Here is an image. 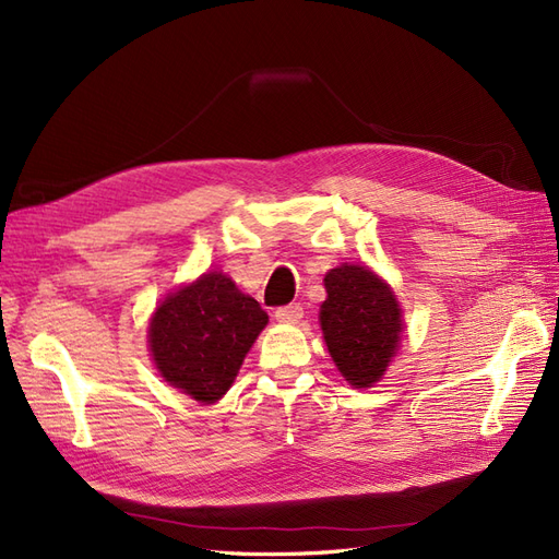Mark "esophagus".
Returning a JSON list of instances; mask_svg holds the SVG:
<instances>
[{"instance_id":"obj_1","label":"esophagus","mask_w":559,"mask_h":559,"mask_svg":"<svg viewBox=\"0 0 559 559\" xmlns=\"http://www.w3.org/2000/svg\"><path fill=\"white\" fill-rule=\"evenodd\" d=\"M302 317V306L300 302H292V306H282L275 310V319L284 321V324H296Z\"/></svg>"}]
</instances>
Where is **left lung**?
Returning <instances> with one entry per match:
<instances>
[{"mask_svg": "<svg viewBox=\"0 0 559 559\" xmlns=\"http://www.w3.org/2000/svg\"><path fill=\"white\" fill-rule=\"evenodd\" d=\"M319 319L331 357L354 386L378 382L401 341V310L389 286L364 265L333 267Z\"/></svg>", "mask_w": 559, "mask_h": 559, "instance_id": "1", "label": "left lung"}]
</instances>
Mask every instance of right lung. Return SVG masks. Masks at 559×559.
Wrapping results in <instances>:
<instances>
[{"label":"right lung","instance_id":"1","mask_svg":"<svg viewBox=\"0 0 559 559\" xmlns=\"http://www.w3.org/2000/svg\"><path fill=\"white\" fill-rule=\"evenodd\" d=\"M265 324L259 300L224 273H207L160 302L148 343L167 382L200 403H214L228 392Z\"/></svg>","mask_w":559,"mask_h":559}]
</instances>
